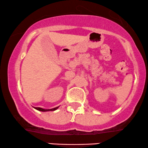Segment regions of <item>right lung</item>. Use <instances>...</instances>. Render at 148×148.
<instances>
[{"mask_svg":"<svg viewBox=\"0 0 148 148\" xmlns=\"http://www.w3.org/2000/svg\"><path fill=\"white\" fill-rule=\"evenodd\" d=\"M58 108H59V106H57V107H55V108H51V109H44V108H40V107H35V109L38 110V111H43V112H45V111H55V110H57Z\"/></svg>","mask_w":148,"mask_h":148,"instance_id":"obj_1","label":"right lung"}]
</instances>
